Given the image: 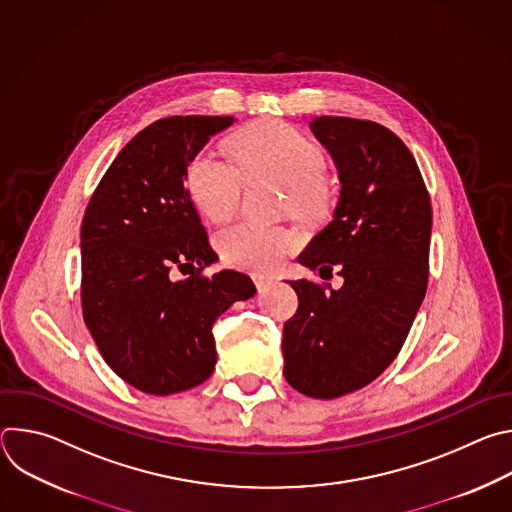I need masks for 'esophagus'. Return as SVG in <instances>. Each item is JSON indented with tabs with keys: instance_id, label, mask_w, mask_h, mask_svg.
<instances>
[{
	"instance_id": "obj_1",
	"label": "esophagus",
	"mask_w": 512,
	"mask_h": 512,
	"mask_svg": "<svg viewBox=\"0 0 512 512\" xmlns=\"http://www.w3.org/2000/svg\"><path fill=\"white\" fill-rule=\"evenodd\" d=\"M253 283H255V287L261 291V289L269 287V285L273 283V279H271V277H265V275H253Z\"/></svg>"
}]
</instances>
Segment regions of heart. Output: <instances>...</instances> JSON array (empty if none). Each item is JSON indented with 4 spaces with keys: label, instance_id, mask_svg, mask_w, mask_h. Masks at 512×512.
Here are the masks:
<instances>
[{
    "label": "heart",
    "instance_id": "heart-1",
    "mask_svg": "<svg viewBox=\"0 0 512 512\" xmlns=\"http://www.w3.org/2000/svg\"><path fill=\"white\" fill-rule=\"evenodd\" d=\"M231 152L235 164L212 148H202L186 168L190 198L210 221L221 223L233 216L241 200L243 176L283 184L289 204L298 210L322 204L324 154L296 127L273 119L259 121L233 137ZM296 245L298 239L291 231L259 223H237L216 237L225 263L255 273L273 271Z\"/></svg>",
    "mask_w": 512,
    "mask_h": 512
}]
</instances>
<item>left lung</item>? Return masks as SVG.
I'll use <instances>...</instances> for the list:
<instances>
[{
  "mask_svg": "<svg viewBox=\"0 0 512 512\" xmlns=\"http://www.w3.org/2000/svg\"><path fill=\"white\" fill-rule=\"evenodd\" d=\"M310 127L338 168L340 198L300 263L324 279L336 267L344 285L289 281L300 304L283 324V375L308 397L334 399L373 383L411 330L429 279L431 200L385 125L324 115Z\"/></svg>",
  "mask_w": 512,
  "mask_h": 512,
  "instance_id": "1",
  "label": "left lung"
}]
</instances>
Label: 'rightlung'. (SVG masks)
<instances>
[{"mask_svg":"<svg viewBox=\"0 0 512 512\" xmlns=\"http://www.w3.org/2000/svg\"><path fill=\"white\" fill-rule=\"evenodd\" d=\"M233 117L174 115L139 131L95 188L81 225V306L109 367L131 387L172 395L216 364L212 326L253 281L216 259L184 188L190 158ZM180 270L189 277L178 280Z\"/></svg>","mask_w":512,"mask_h":512,"instance_id":"right-lung-1","label":"right lung"}]
</instances>
